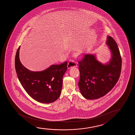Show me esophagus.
<instances>
[{"label":"esophagus","mask_w":135,"mask_h":135,"mask_svg":"<svg viewBox=\"0 0 135 135\" xmlns=\"http://www.w3.org/2000/svg\"><path fill=\"white\" fill-rule=\"evenodd\" d=\"M77 66V63L73 60H70L69 62L67 65L68 68L70 69L73 67H76Z\"/></svg>","instance_id":"esophagus-1"}]
</instances>
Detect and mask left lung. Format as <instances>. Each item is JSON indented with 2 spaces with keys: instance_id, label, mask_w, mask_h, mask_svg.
<instances>
[{
  "instance_id": "left-lung-1",
  "label": "left lung",
  "mask_w": 135,
  "mask_h": 135,
  "mask_svg": "<svg viewBox=\"0 0 135 135\" xmlns=\"http://www.w3.org/2000/svg\"><path fill=\"white\" fill-rule=\"evenodd\" d=\"M106 44L111 50L112 57L103 65L94 55L87 54L78 61L80 77L78 86L82 95L88 100L102 97L116 85L120 76L122 59L117 43L107 37Z\"/></svg>"
}]
</instances>
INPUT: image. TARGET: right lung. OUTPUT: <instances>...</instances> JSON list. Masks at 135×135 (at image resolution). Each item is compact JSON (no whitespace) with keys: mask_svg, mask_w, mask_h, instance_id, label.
Segmentation results:
<instances>
[{"mask_svg":"<svg viewBox=\"0 0 135 135\" xmlns=\"http://www.w3.org/2000/svg\"><path fill=\"white\" fill-rule=\"evenodd\" d=\"M17 50L15 64L17 76L26 92L37 102L50 103L59 98L63 84V76L67 70V62L52 65L45 70L32 71L21 64Z\"/></svg>","mask_w":135,"mask_h":135,"instance_id":"right-lung-1","label":"right lung"}]
</instances>
